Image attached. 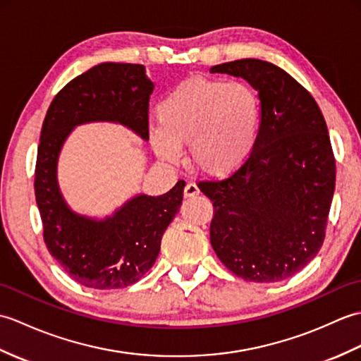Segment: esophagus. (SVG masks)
Returning a JSON list of instances; mask_svg holds the SVG:
<instances>
[{"label": "esophagus", "mask_w": 361, "mask_h": 361, "mask_svg": "<svg viewBox=\"0 0 361 361\" xmlns=\"http://www.w3.org/2000/svg\"><path fill=\"white\" fill-rule=\"evenodd\" d=\"M198 194H200V189H198L195 183H188L186 188H185V197L192 198V197H197Z\"/></svg>", "instance_id": "1"}]
</instances>
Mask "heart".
<instances>
[{"label": "heart", "instance_id": "obj_1", "mask_svg": "<svg viewBox=\"0 0 361 361\" xmlns=\"http://www.w3.org/2000/svg\"><path fill=\"white\" fill-rule=\"evenodd\" d=\"M155 114L158 127L149 130V140L161 159L178 164L181 145H188L198 172L225 178L255 152L262 106L248 83L194 75L169 91Z\"/></svg>", "mask_w": 361, "mask_h": 361}]
</instances>
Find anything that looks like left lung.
<instances>
[{"label":"left lung","instance_id":"8db88e82","mask_svg":"<svg viewBox=\"0 0 361 361\" xmlns=\"http://www.w3.org/2000/svg\"><path fill=\"white\" fill-rule=\"evenodd\" d=\"M211 73L242 78L262 106L255 152L224 181H200L214 206L211 245L229 271L278 282L318 255L335 190V158L323 113L302 85L270 62L242 59Z\"/></svg>","mask_w":361,"mask_h":361}]
</instances>
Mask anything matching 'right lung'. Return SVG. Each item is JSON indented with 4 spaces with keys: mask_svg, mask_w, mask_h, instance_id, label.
I'll use <instances>...</instances> for the list:
<instances>
[{
    "mask_svg": "<svg viewBox=\"0 0 361 361\" xmlns=\"http://www.w3.org/2000/svg\"><path fill=\"white\" fill-rule=\"evenodd\" d=\"M153 87L142 65L105 62L60 90L43 121L34 181L43 239L63 270L90 288L132 286L150 270L186 183L158 197L137 194L104 219L82 216L60 192V152L74 127L88 122L121 124L147 141Z\"/></svg>",
    "mask_w": 361,
    "mask_h": 361,
    "instance_id": "add662e5",
    "label": "right lung"
}]
</instances>
